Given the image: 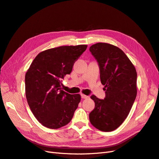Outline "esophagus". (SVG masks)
Masks as SVG:
<instances>
[{
    "mask_svg": "<svg viewBox=\"0 0 159 159\" xmlns=\"http://www.w3.org/2000/svg\"><path fill=\"white\" fill-rule=\"evenodd\" d=\"M81 98H83V99H88V98H89V96L85 95L84 94H81Z\"/></svg>",
    "mask_w": 159,
    "mask_h": 159,
    "instance_id": "1",
    "label": "esophagus"
}]
</instances>
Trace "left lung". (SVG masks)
<instances>
[{
  "mask_svg": "<svg viewBox=\"0 0 159 159\" xmlns=\"http://www.w3.org/2000/svg\"><path fill=\"white\" fill-rule=\"evenodd\" d=\"M89 51L99 64L101 82L106 94L104 99L91 96L95 108L89 113V121L100 131H113L127 118L135 100L136 69L123 51L114 45L99 42Z\"/></svg>",
  "mask_w": 159,
  "mask_h": 159,
  "instance_id": "1",
  "label": "left lung"
}]
</instances>
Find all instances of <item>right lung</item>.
Wrapping results in <instances>:
<instances>
[{
    "label": "right lung",
    "instance_id": "right-lung-1",
    "mask_svg": "<svg viewBox=\"0 0 159 159\" xmlns=\"http://www.w3.org/2000/svg\"><path fill=\"white\" fill-rule=\"evenodd\" d=\"M87 45L63 46L38 54L25 75L28 105L42 125L56 129L68 124L81 101L80 94L61 90V81Z\"/></svg>",
    "mask_w": 159,
    "mask_h": 159
}]
</instances>
